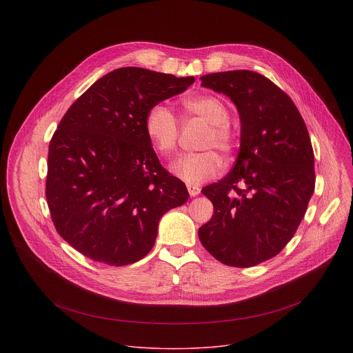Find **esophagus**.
Wrapping results in <instances>:
<instances>
[{
	"instance_id": "34e87169",
	"label": "esophagus",
	"mask_w": 353,
	"mask_h": 353,
	"mask_svg": "<svg viewBox=\"0 0 353 353\" xmlns=\"http://www.w3.org/2000/svg\"><path fill=\"white\" fill-rule=\"evenodd\" d=\"M187 190H188L190 196H196L199 194V191H201V188L198 185H191V184L187 185Z\"/></svg>"
}]
</instances>
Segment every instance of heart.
Instances as JSON below:
<instances>
[{
  "mask_svg": "<svg viewBox=\"0 0 353 353\" xmlns=\"http://www.w3.org/2000/svg\"><path fill=\"white\" fill-rule=\"evenodd\" d=\"M183 110L187 117H195L208 124V130L201 137L198 146L204 150L187 154L173 165V173L187 184L195 185L212 179L221 172L222 161L214 149L230 157L239 142L237 134L229 124V108L222 99L214 94L191 96L183 100ZM145 134L162 157H170L179 142L180 124L172 110L165 105L150 108L143 121Z\"/></svg>",
  "mask_w": 353,
  "mask_h": 353,
  "instance_id": "1",
  "label": "heart"
}]
</instances>
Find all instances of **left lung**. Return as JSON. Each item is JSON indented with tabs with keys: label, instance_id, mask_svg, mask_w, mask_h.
Masks as SVG:
<instances>
[{
	"label": "left lung",
	"instance_id": "8db88e82",
	"mask_svg": "<svg viewBox=\"0 0 353 353\" xmlns=\"http://www.w3.org/2000/svg\"><path fill=\"white\" fill-rule=\"evenodd\" d=\"M201 85L230 97L241 134L234 168L203 188L215 212L198 237L218 261L254 267L281 253L306 214L316 184L309 131L292 99L259 72L208 74Z\"/></svg>",
	"mask_w": 353,
	"mask_h": 353
}]
</instances>
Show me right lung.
<instances>
[{
    "mask_svg": "<svg viewBox=\"0 0 353 353\" xmlns=\"http://www.w3.org/2000/svg\"><path fill=\"white\" fill-rule=\"evenodd\" d=\"M194 77L114 70L82 93L48 146L46 198L59 234L85 257L123 267L154 247L163 214L188 199L162 168L143 121Z\"/></svg>",
    "mask_w": 353,
    "mask_h": 353,
    "instance_id": "add662e5",
    "label": "right lung"
}]
</instances>
